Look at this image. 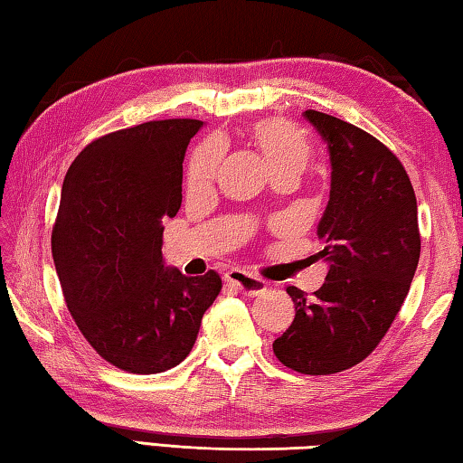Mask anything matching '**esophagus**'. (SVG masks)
Masks as SVG:
<instances>
[{
    "instance_id": "34e87169",
    "label": "esophagus",
    "mask_w": 463,
    "mask_h": 463,
    "mask_svg": "<svg viewBox=\"0 0 463 463\" xmlns=\"http://www.w3.org/2000/svg\"><path fill=\"white\" fill-rule=\"evenodd\" d=\"M225 282H230L235 290H240L248 296H256L261 294L268 288V282L264 278L254 276L250 272H243V269H230V272H225Z\"/></svg>"
}]
</instances>
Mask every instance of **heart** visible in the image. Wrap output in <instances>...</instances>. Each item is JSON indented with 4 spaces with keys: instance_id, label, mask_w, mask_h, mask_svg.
I'll list each match as a JSON object with an SVG mask.
<instances>
[{
    "instance_id": "b5f03b06",
    "label": "heart",
    "mask_w": 463,
    "mask_h": 463,
    "mask_svg": "<svg viewBox=\"0 0 463 463\" xmlns=\"http://www.w3.org/2000/svg\"><path fill=\"white\" fill-rule=\"evenodd\" d=\"M251 145L264 155L274 177L294 175L300 177L312 159L308 138L296 128L290 120L261 118L248 128ZM223 163V145L217 138H207L197 145L187 165V185L191 189L203 187L213 181Z\"/></svg>"
}]
</instances>
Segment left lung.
I'll list each match as a JSON object with an SVG mask.
<instances>
[{
    "label": "left lung",
    "instance_id": "8db88e82",
    "mask_svg": "<svg viewBox=\"0 0 463 463\" xmlns=\"http://www.w3.org/2000/svg\"><path fill=\"white\" fill-rule=\"evenodd\" d=\"M330 153V199L318 251L330 268L312 296L286 286L294 320L274 340L284 367L333 374L377 348L403 307L421 251L417 199L397 155L367 130L318 110L304 112Z\"/></svg>",
    "mask_w": 463,
    "mask_h": 463
}]
</instances>
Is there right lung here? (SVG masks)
Here are the masks:
<instances>
[{
    "instance_id": "obj_1",
    "label": "right lung",
    "mask_w": 463,
    "mask_h": 463,
    "mask_svg": "<svg viewBox=\"0 0 463 463\" xmlns=\"http://www.w3.org/2000/svg\"><path fill=\"white\" fill-rule=\"evenodd\" d=\"M202 120L167 118L86 145L64 177L52 256L66 307L112 367L163 373L195 345L222 290L215 269L191 278L163 264V220L181 207L183 156Z\"/></svg>"
}]
</instances>
